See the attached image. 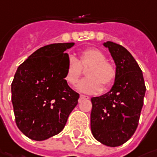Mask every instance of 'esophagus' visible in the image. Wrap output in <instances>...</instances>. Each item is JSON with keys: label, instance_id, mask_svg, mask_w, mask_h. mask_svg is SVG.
<instances>
[{"label": "esophagus", "instance_id": "esophagus-1", "mask_svg": "<svg viewBox=\"0 0 157 157\" xmlns=\"http://www.w3.org/2000/svg\"><path fill=\"white\" fill-rule=\"evenodd\" d=\"M90 98L88 97V96H85V95H80V99H79V101H82V99H89Z\"/></svg>", "mask_w": 157, "mask_h": 157}]
</instances>
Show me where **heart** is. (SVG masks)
<instances>
[{
    "label": "heart",
    "mask_w": 157,
    "mask_h": 157,
    "mask_svg": "<svg viewBox=\"0 0 157 157\" xmlns=\"http://www.w3.org/2000/svg\"><path fill=\"white\" fill-rule=\"evenodd\" d=\"M87 78L81 81L77 85L78 90L87 94H98L104 88L109 89L117 78L115 65L107 60L105 53L98 48H86L79 53L78 59L70 56L66 67L65 80L71 86H75L83 70Z\"/></svg>",
    "instance_id": "obj_1"
}]
</instances>
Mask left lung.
Wrapping results in <instances>:
<instances>
[{
	"instance_id": "8db88e82",
	"label": "left lung",
	"mask_w": 157,
	"mask_h": 157,
	"mask_svg": "<svg viewBox=\"0 0 157 157\" xmlns=\"http://www.w3.org/2000/svg\"><path fill=\"white\" fill-rule=\"evenodd\" d=\"M117 68V78L111 90L91 98L90 126L93 136L104 145L118 147L135 132L146 91L139 65L132 54L119 44L107 41Z\"/></svg>"
}]
</instances>
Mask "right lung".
<instances>
[{
    "label": "right lung",
    "mask_w": 157,
    "mask_h": 157,
    "mask_svg": "<svg viewBox=\"0 0 157 157\" xmlns=\"http://www.w3.org/2000/svg\"><path fill=\"white\" fill-rule=\"evenodd\" d=\"M74 43L45 45L18 67L11 83V100L17 127L28 138L44 140L64 128L78 104L79 94L65 80Z\"/></svg>",
    "instance_id": "obj_1"
}]
</instances>
